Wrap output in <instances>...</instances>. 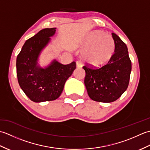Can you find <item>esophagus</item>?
<instances>
[{"instance_id":"esophagus-1","label":"esophagus","mask_w":150,"mask_h":150,"mask_svg":"<svg viewBox=\"0 0 150 150\" xmlns=\"http://www.w3.org/2000/svg\"><path fill=\"white\" fill-rule=\"evenodd\" d=\"M76 66H77V68H81L82 66V64L81 61H77L76 62Z\"/></svg>"}]
</instances>
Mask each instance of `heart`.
Masks as SVG:
<instances>
[{
    "label": "heart",
    "instance_id": "obj_1",
    "mask_svg": "<svg viewBox=\"0 0 150 150\" xmlns=\"http://www.w3.org/2000/svg\"><path fill=\"white\" fill-rule=\"evenodd\" d=\"M82 49V58L88 64L93 66H103L113 55L114 40L110 34L95 31L85 40Z\"/></svg>",
    "mask_w": 150,
    "mask_h": 150
}]
</instances>
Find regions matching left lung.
<instances>
[{
    "label": "left lung",
    "instance_id": "8db88e82",
    "mask_svg": "<svg viewBox=\"0 0 150 150\" xmlns=\"http://www.w3.org/2000/svg\"><path fill=\"white\" fill-rule=\"evenodd\" d=\"M115 53L106 65L93 68L83 66L86 71L84 84L91 99L101 103H111L117 100L128 88L132 62L126 44L115 33H112Z\"/></svg>",
    "mask_w": 150,
    "mask_h": 150
}]
</instances>
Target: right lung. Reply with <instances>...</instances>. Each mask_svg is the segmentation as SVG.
<instances>
[{"label":"right lung","mask_w":150,"mask_h":150,"mask_svg":"<svg viewBox=\"0 0 150 150\" xmlns=\"http://www.w3.org/2000/svg\"><path fill=\"white\" fill-rule=\"evenodd\" d=\"M56 28H46L27 40L17 57L19 86L35 103L54 100L63 91L65 82L76 68L75 62L64 65L54 60L45 68L37 65L40 53L54 35Z\"/></svg>","instance_id":"right-lung-1"}]
</instances>
